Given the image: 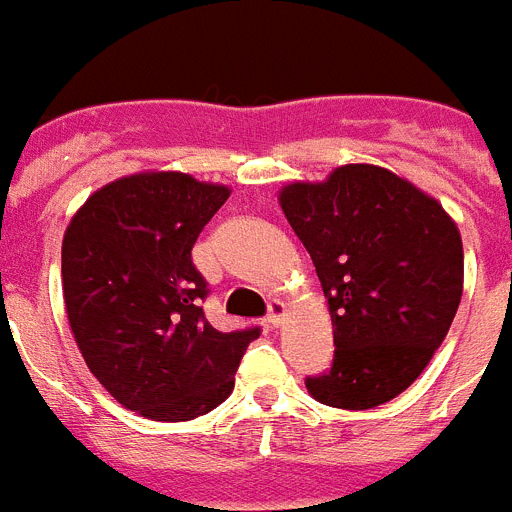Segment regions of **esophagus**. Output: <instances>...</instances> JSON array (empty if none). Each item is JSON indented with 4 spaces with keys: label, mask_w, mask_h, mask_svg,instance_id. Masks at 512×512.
<instances>
[{
    "label": "esophagus",
    "mask_w": 512,
    "mask_h": 512,
    "mask_svg": "<svg viewBox=\"0 0 512 512\" xmlns=\"http://www.w3.org/2000/svg\"><path fill=\"white\" fill-rule=\"evenodd\" d=\"M288 317V306L283 301H273L268 309V324L270 327H281Z\"/></svg>",
    "instance_id": "1"
}]
</instances>
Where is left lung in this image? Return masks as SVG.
<instances>
[{
	"label": "left lung",
	"instance_id": "left-lung-1",
	"mask_svg": "<svg viewBox=\"0 0 512 512\" xmlns=\"http://www.w3.org/2000/svg\"><path fill=\"white\" fill-rule=\"evenodd\" d=\"M330 306L335 358L306 389L340 410L391 402L446 340L461 291L464 247L433 195L376 164H342L322 182L278 193Z\"/></svg>",
	"mask_w": 512,
	"mask_h": 512
}]
</instances>
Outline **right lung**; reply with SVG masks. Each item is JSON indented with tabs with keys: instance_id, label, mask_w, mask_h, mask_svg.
Returning <instances> with one entry per match:
<instances>
[{
	"instance_id": "1",
	"label": "right lung",
	"mask_w": 512,
	"mask_h": 512,
	"mask_svg": "<svg viewBox=\"0 0 512 512\" xmlns=\"http://www.w3.org/2000/svg\"><path fill=\"white\" fill-rule=\"evenodd\" d=\"M229 193L185 172H139L95 190L66 226L61 281L79 353L115 402L149 420L216 410L260 337L203 317L208 283L190 250Z\"/></svg>"
}]
</instances>
